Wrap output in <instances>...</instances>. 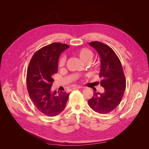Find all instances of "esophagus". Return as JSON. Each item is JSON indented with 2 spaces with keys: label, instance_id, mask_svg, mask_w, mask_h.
Returning a JSON list of instances; mask_svg holds the SVG:
<instances>
[{
  "label": "esophagus",
  "instance_id": "1",
  "mask_svg": "<svg viewBox=\"0 0 149 149\" xmlns=\"http://www.w3.org/2000/svg\"><path fill=\"white\" fill-rule=\"evenodd\" d=\"M73 88L74 89H79V88H81V86H78V85H74L73 86Z\"/></svg>",
  "mask_w": 149,
  "mask_h": 149
}]
</instances>
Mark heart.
Returning a JSON list of instances; mask_svg holds the SVG:
<instances>
[{"label": "heart", "instance_id": "heart-1", "mask_svg": "<svg viewBox=\"0 0 149 149\" xmlns=\"http://www.w3.org/2000/svg\"><path fill=\"white\" fill-rule=\"evenodd\" d=\"M76 54H77V55L79 56L80 60H81L83 63L86 61L90 62L91 61L93 56V52L88 48H83L78 49V50H77V52H76ZM65 62H66L65 56H61L59 58V60H58V66L60 67L63 66L65 64Z\"/></svg>", "mask_w": 149, "mask_h": 149}]
</instances>
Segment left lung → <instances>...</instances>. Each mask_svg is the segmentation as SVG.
Returning a JSON list of instances; mask_svg holds the SVG:
<instances>
[{
	"instance_id": "obj_1",
	"label": "left lung",
	"mask_w": 149,
	"mask_h": 149,
	"mask_svg": "<svg viewBox=\"0 0 149 149\" xmlns=\"http://www.w3.org/2000/svg\"><path fill=\"white\" fill-rule=\"evenodd\" d=\"M98 53L101 58L100 77L101 86L104 92H95L88 104L97 113L107 114L115 109L123 97L126 81L121 63L115 52L107 45L100 42L89 43Z\"/></svg>"
}]
</instances>
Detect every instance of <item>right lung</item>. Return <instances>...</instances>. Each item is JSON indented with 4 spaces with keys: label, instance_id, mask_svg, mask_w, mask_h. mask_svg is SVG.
Listing matches in <instances>:
<instances>
[{
    "label": "right lung",
    "instance_id": "1",
    "mask_svg": "<svg viewBox=\"0 0 149 149\" xmlns=\"http://www.w3.org/2000/svg\"><path fill=\"white\" fill-rule=\"evenodd\" d=\"M69 48L66 44L53 43L36 52L30 61L26 73L29 96L37 109L49 117L57 116L65 109L70 94L52 91L53 75L57 73L61 53Z\"/></svg>",
    "mask_w": 149,
    "mask_h": 149
}]
</instances>
